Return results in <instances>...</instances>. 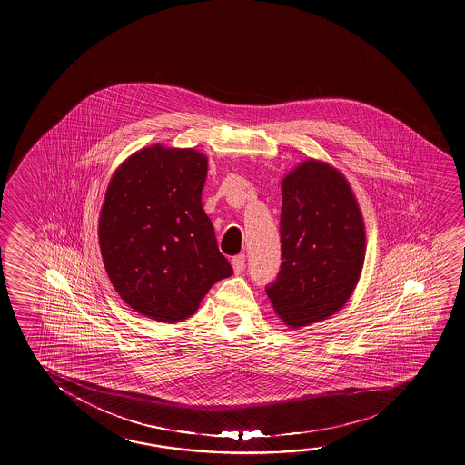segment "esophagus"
<instances>
[{
	"mask_svg": "<svg viewBox=\"0 0 465 465\" xmlns=\"http://www.w3.org/2000/svg\"><path fill=\"white\" fill-rule=\"evenodd\" d=\"M232 266H233L235 274H242L244 271V254H238V256L232 259Z\"/></svg>",
	"mask_w": 465,
	"mask_h": 465,
	"instance_id": "esophagus-1",
	"label": "esophagus"
}]
</instances>
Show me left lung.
I'll use <instances>...</instances> for the list:
<instances>
[{"label": "left lung", "mask_w": 465, "mask_h": 465, "mask_svg": "<svg viewBox=\"0 0 465 465\" xmlns=\"http://www.w3.org/2000/svg\"><path fill=\"white\" fill-rule=\"evenodd\" d=\"M282 264L266 289L292 329L328 320L357 287L366 252L365 222L349 180L322 160L300 162L282 178Z\"/></svg>", "instance_id": "left-lung-1"}]
</instances>
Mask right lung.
Listing matches in <instances>:
<instances>
[{
  "label": "right lung",
  "mask_w": 465,
  "mask_h": 465,
  "mask_svg": "<svg viewBox=\"0 0 465 465\" xmlns=\"http://www.w3.org/2000/svg\"><path fill=\"white\" fill-rule=\"evenodd\" d=\"M206 176V153L153 144L110 178L100 254L123 302L149 320L190 318L213 283L233 274L201 204Z\"/></svg>",
  "instance_id": "add662e5"
}]
</instances>
